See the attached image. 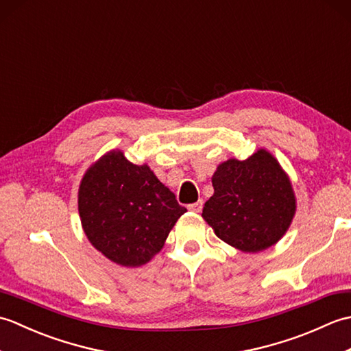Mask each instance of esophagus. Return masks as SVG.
Returning <instances> with one entry per match:
<instances>
[{
    "instance_id": "esophagus-1",
    "label": "esophagus",
    "mask_w": 351,
    "mask_h": 351,
    "mask_svg": "<svg viewBox=\"0 0 351 351\" xmlns=\"http://www.w3.org/2000/svg\"><path fill=\"white\" fill-rule=\"evenodd\" d=\"M202 208H204V200H197V202L189 205V210L193 213H200L202 211Z\"/></svg>"
}]
</instances>
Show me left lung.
Returning <instances> with one entry per match:
<instances>
[{
    "instance_id": "8db88e82",
    "label": "left lung",
    "mask_w": 351,
    "mask_h": 351,
    "mask_svg": "<svg viewBox=\"0 0 351 351\" xmlns=\"http://www.w3.org/2000/svg\"><path fill=\"white\" fill-rule=\"evenodd\" d=\"M213 187L202 217L220 240L238 250L256 253L271 247L293 221V185L265 149L244 161L221 162L213 175Z\"/></svg>"
}]
</instances>
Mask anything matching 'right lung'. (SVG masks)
<instances>
[{"label":"right lung","instance_id":"obj_1","mask_svg":"<svg viewBox=\"0 0 351 351\" xmlns=\"http://www.w3.org/2000/svg\"><path fill=\"white\" fill-rule=\"evenodd\" d=\"M78 211L93 247L123 267L149 263L187 213L147 164H132L116 149L87 169Z\"/></svg>","mask_w":351,"mask_h":351}]
</instances>
